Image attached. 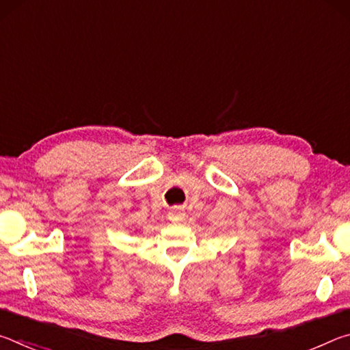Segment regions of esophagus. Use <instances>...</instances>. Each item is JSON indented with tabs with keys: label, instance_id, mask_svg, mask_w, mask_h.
I'll return each mask as SVG.
<instances>
[{
	"label": "esophagus",
	"instance_id": "34e87169",
	"mask_svg": "<svg viewBox=\"0 0 350 350\" xmlns=\"http://www.w3.org/2000/svg\"><path fill=\"white\" fill-rule=\"evenodd\" d=\"M183 217H185V213H183V210L179 208V206H174V208H171V211L168 213V219L173 222H179Z\"/></svg>",
	"mask_w": 350,
	"mask_h": 350
}]
</instances>
